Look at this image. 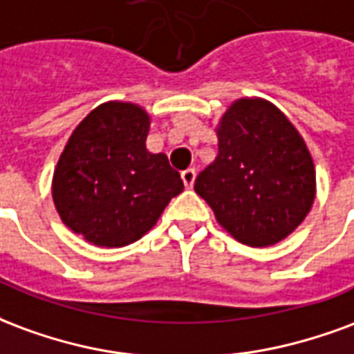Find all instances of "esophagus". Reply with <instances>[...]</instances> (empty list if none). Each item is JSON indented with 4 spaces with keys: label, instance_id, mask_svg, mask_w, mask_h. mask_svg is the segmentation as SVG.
I'll return each instance as SVG.
<instances>
[{
    "label": "esophagus",
    "instance_id": "esophagus-1",
    "mask_svg": "<svg viewBox=\"0 0 354 354\" xmlns=\"http://www.w3.org/2000/svg\"><path fill=\"white\" fill-rule=\"evenodd\" d=\"M180 179H183V183H185V187L190 188L192 185H194L196 180V171L190 167V169H185L183 174H180Z\"/></svg>",
    "mask_w": 354,
    "mask_h": 354
}]
</instances>
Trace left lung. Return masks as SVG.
Returning a JSON list of instances; mask_svg holds the SVG:
<instances>
[{"mask_svg":"<svg viewBox=\"0 0 354 354\" xmlns=\"http://www.w3.org/2000/svg\"><path fill=\"white\" fill-rule=\"evenodd\" d=\"M218 154L194 190L223 226L249 247L292 234L313 205V158L292 122L262 97H241L215 128Z\"/></svg>","mask_w":354,"mask_h":354,"instance_id":"obj_1","label":"left lung"}]
</instances>
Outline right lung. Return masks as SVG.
Returning a JSON list of instances; mask_svg holds the SVG:
<instances>
[{
    "label": "right lung",
    "instance_id": "add662e5",
    "mask_svg": "<svg viewBox=\"0 0 354 354\" xmlns=\"http://www.w3.org/2000/svg\"><path fill=\"white\" fill-rule=\"evenodd\" d=\"M151 117L128 102L90 111L64 147L53 177L54 207L69 230L97 247H124L156 224L180 175L147 151Z\"/></svg>",
    "mask_w": 354,
    "mask_h": 354
}]
</instances>
